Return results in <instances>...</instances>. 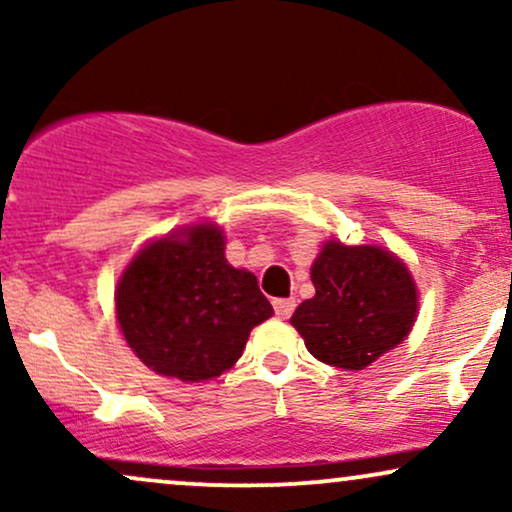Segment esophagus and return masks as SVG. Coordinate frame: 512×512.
<instances>
[{"label": "esophagus", "mask_w": 512, "mask_h": 512, "mask_svg": "<svg viewBox=\"0 0 512 512\" xmlns=\"http://www.w3.org/2000/svg\"><path fill=\"white\" fill-rule=\"evenodd\" d=\"M293 310H296V298H276L274 301V313L279 315L281 320L291 317Z\"/></svg>", "instance_id": "esophagus-1"}]
</instances>
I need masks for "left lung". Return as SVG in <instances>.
<instances>
[{
    "instance_id": "obj_1",
    "label": "left lung",
    "mask_w": 512,
    "mask_h": 512,
    "mask_svg": "<svg viewBox=\"0 0 512 512\" xmlns=\"http://www.w3.org/2000/svg\"><path fill=\"white\" fill-rule=\"evenodd\" d=\"M315 296L291 317L317 361L361 370L407 337L416 286L392 252L327 243L310 269Z\"/></svg>"
}]
</instances>
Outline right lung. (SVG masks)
Returning <instances> with one entry per match:
<instances>
[{
    "label": "right lung",
    "mask_w": 512,
    "mask_h": 512,
    "mask_svg": "<svg viewBox=\"0 0 512 512\" xmlns=\"http://www.w3.org/2000/svg\"><path fill=\"white\" fill-rule=\"evenodd\" d=\"M115 303L134 354L185 383L231 368L252 327L274 313L255 274L226 262L216 226H192L144 248L122 274Z\"/></svg>",
    "instance_id": "obj_1"
}]
</instances>
